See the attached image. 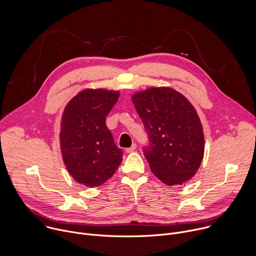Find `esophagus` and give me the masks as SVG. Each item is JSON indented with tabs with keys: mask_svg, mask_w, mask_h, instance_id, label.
Segmentation results:
<instances>
[{
	"mask_svg": "<svg viewBox=\"0 0 256 256\" xmlns=\"http://www.w3.org/2000/svg\"><path fill=\"white\" fill-rule=\"evenodd\" d=\"M136 148V144H132L130 148H126V152H134Z\"/></svg>",
	"mask_w": 256,
	"mask_h": 256,
	"instance_id": "obj_1",
	"label": "esophagus"
}]
</instances>
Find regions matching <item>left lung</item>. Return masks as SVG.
I'll return each mask as SVG.
<instances>
[{"label": "left lung", "instance_id": "1", "mask_svg": "<svg viewBox=\"0 0 256 256\" xmlns=\"http://www.w3.org/2000/svg\"><path fill=\"white\" fill-rule=\"evenodd\" d=\"M150 146L144 154L154 175L168 186L189 181L201 166L205 140L192 104L171 88H150L132 96Z\"/></svg>", "mask_w": 256, "mask_h": 256}]
</instances>
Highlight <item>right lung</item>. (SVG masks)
<instances>
[{
    "mask_svg": "<svg viewBox=\"0 0 256 256\" xmlns=\"http://www.w3.org/2000/svg\"><path fill=\"white\" fill-rule=\"evenodd\" d=\"M120 98L118 90L86 88L65 106L60 122V148L71 177L86 187L106 183L122 160L106 118Z\"/></svg>",
    "mask_w": 256,
    "mask_h": 256,
    "instance_id": "obj_1",
    "label": "right lung"
}]
</instances>
